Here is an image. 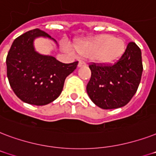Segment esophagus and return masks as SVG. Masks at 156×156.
Here are the masks:
<instances>
[{"label": "esophagus", "instance_id": "obj_1", "mask_svg": "<svg viewBox=\"0 0 156 156\" xmlns=\"http://www.w3.org/2000/svg\"><path fill=\"white\" fill-rule=\"evenodd\" d=\"M84 66H86V62L84 61H80L79 62V64H78V67H84Z\"/></svg>", "mask_w": 156, "mask_h": 156}]
</instances>
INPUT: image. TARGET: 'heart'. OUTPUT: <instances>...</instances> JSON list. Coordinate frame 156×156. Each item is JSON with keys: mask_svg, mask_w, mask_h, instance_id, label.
Returning a JSON list of instances; mask_svg holds the SVG:
<instances>
[{"mask_svg": "<svg viewBox=\"0 0 156 156\" xmlns=\"http://www.w3.org/2000/svg\"><path fill=\"white\" fill-rule=\"evenodd\" d=\"M75 48L80 55L91 58L98 63L113 64L124 54L126 44L120 37L100 35L77 41Z\"/></svg>", "mask_w": 156, "mask_h": 156, "instance_id": "1", "label": "heart"}]
</instances>
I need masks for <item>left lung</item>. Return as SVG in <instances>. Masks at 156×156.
Instances as JSON below:
<instances>
[{"instance_id":"8db88e82","label":"left lung","mask_w":156,"mask_h":156,"mask_svg":"<svg viewBox=\"0 0 156 156\" xmlns=\"http://www.w3.org/2000/svg\"><path fill=\"white\" fill-rule=\"evenodd\" d=\"M91 78L87 94L102 109H115L128 104L136 94L142 78L141 49L129 42L120 58L113 64L89 63Z\"/></svg>"}]
</instances>
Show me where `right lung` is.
Segmentation results:
<instances>
[{"mask_svg":"<svg viewBox=\"0 0 156 156\" xmlns=\"http://www.w3.org/2000/svg\"><path fill=\"white\" fill-rule=\"evenodd\" d=\"M39 37L51 38L36 28L14 40L6 57L7 77L14 94L23 102L44 106L60 95L65 79L76 69L78 61L62 63L54 57L37 53L33 41Z\"/></svg>","mask_w":156,"mask_h":156,"instance_id":"1","label":"right lung"}]
</instances>
